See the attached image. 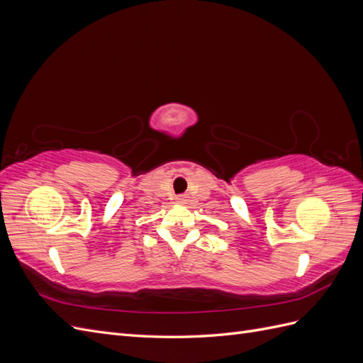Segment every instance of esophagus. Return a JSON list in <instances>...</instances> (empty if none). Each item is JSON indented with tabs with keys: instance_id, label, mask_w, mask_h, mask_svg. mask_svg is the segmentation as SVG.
<instances>
[{
	"instance_id": "esophagus-1",
	"label": "esophagus",
	"mask_w": 363,
	"mask_h": 363,
	"mask_svg": "<svg viewBox=\"0 0 363 363\" xmlns=\"http://www.w3.org/2000/svg\"><path fill=\"white\" fill-rule=\"evenodd\" d=\"M175 200H177V203H180V204H184L186 203V195H179Z\"/></svg>"
}]
</instances>
